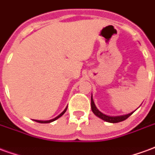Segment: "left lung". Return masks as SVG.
<instances>
[{
	"mask_svg": "<svg viewBox=\"0 0 155 155\" xmlns=\"http://www.w3.org/2000/svg\"><path fill=\"white\" fill-rule=\"evenodd\" d=\"M91 110H92L93 113H94L96 116L99 117V118H101V120H104V121H106V122H109V123H119V122L124 121V120H126L127 118H129V117L134 113V112H132V113H130V114H124V115H120V116H109V115H106V114H103L102 112H101V111L99 110L97 108H96L95 104H94V101H93L92 96H91Z\"/></svg>",
	"mask_w": 155,
	"mask_h": 155,
	"instance_id": "8db88e82",
	"label": "left lung"
}]
</instances>
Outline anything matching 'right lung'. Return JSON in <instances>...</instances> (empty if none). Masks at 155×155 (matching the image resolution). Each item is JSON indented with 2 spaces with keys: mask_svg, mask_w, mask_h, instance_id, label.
<instances>
[{
  "mask_svg": "<svg viewBox=\"0 0 155 155\" xmlns=\"http://www.w3.org/2000/svg\"><path fill=\"white\" fill-rule=\"evenodd\" d=\"M66 110H67V107L64 109V111H63V112H62L61 114H59V115H58L57 117H55L54 119H52V120H35V121H36V122H38V123H41V124L51 123V122H53V121H54V120H57V119H59L60 117L62 116V115H63V114H64V113H65V111H66Z\"/></svg>",
  "mask_w": 155,
  "mask_h": 155,
  "instance_id": "1",
  "label": "right lung"
}]
</instances>
